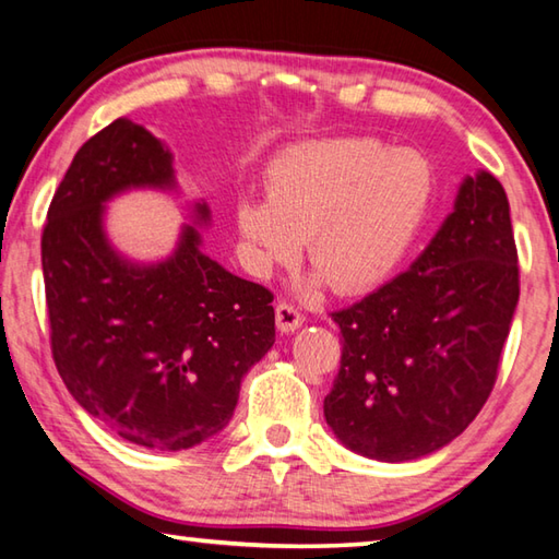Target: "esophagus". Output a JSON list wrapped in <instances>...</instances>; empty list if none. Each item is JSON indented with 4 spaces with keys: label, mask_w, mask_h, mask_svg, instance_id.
Instances as JSON below:
<instances>
[{
    "label": "esophagus",
    "mask_w": 559,
    "mask_h": 559,
    "mask_svg": "<svg viewBox=\"0 0 559 559\" xmlns=\"http://www.w3.org/2000/svg\"><path fill=\"white\" fill-rule=\"evenodd\" d=\"M302 320H306L302 312L296 306H290V302H278L276 306V324L281 332H296Z\"/></svg>",
    "instance_id": "obj_1"
}]
</instances>
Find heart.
Returning <instances> with one entry per match:
<instances>
[{"instance_id":"1","label":"heart","mask_w":559,"mask_h":559,"mask_svg":"<svg viewBox=\"0 0 559 559\" xmlns=\"http://www.w3.org/2000/svg\"><path fill=\"white\" fill-rule=\"evenodd\" d=\"M266 200H241L237 229L251 269L266 276L298 257L340 293L379 286L399 266L430 202L428 164L371 139L310 141L266 170Z\"/></svg>"}]
</instances>
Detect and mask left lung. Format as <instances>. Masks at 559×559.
<instances>
[{
  "instance_id": "8db88e82",
  "label": "left lung",
  "mask_w": 559,
  "mask_h": 559,
  "mask_svg": "<svg viewBox=\"0 0 559 559\" xmlns=\"http://www.w3.org/2000/svg\"><path fill=\"white\" fill-rule=\"evenodd\" d=\"M509 198L491 174L466 178L413 266L332 312L342 359L324 420L369 460L408 462L466 430L499 377L519 306Z\"/></svg>"
}]
</instances>
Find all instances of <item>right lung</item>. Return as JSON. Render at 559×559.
<instances>
[{
  "instance_id": "add662e5",
  "label": "right lung",
  "mask_w": 559,
  "mask_h": 559,
  "mask_svg": "<svg viewBox=\"0 0 559 559\" xmlns=\"http://www.w3.org/2000/svg\"><path fill=\"white\" fill-rule=\"evenodd\" d=\"M174 186L170 151L119 117L80 146L40 237L60 379L107 430L164 452L225 428L241 379L276 342L273 293L205 257L195 227L151 266L111 249L105 202L129 188ZM195 215L210 219L205 202Z\"/></svg>"
}]
</instances>
